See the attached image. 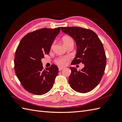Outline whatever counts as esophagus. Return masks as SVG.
Wrapping results in <instances>:
<instances>
[{
    "label": "esophagus",
    "mask_w": 122,
    "mask_h": 122,
    "mask_svg": "<svg viewBox=\"0 0 122 122\" xmlns=\"http://www.w3.org/2000/svg\"><path fill=\"white\" fill-rule=\"evenodd\" d=\"M62 69H63V68H62V67H59V71H61Z\"/></svg>",
    "instance_id": "1"
}]
</instances>
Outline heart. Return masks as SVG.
Wrapping results in <instances>:
<instances>
[{
  "mask_svg": "<svg viewBox=\"0 0 122 122\" xmlns=\"http://www.w3.org/2000/svg\"><path fill=\"white\" fill-rule=\"evenodd\" d=\"M62 41L66 47H67L70 45H74V40L70 36H64L62 38ZM68 60L69 58L68 56H63L56 59L55 60V62L60 66H64Z\"/></svg>",
  "mask_w": 122,
  "mask_h": 122,
  "instance_id": "1",
  "label": "heart"
}]
</instances>
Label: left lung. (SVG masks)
I'll return each instance as SVG.
<instances>
[{
	"mask_svg": "<svg viewBox=\"0 0 122 122\" xmlns=\"http://www.w3.org/2000/svg\"><path fill=\"white\" fill-rule=\"evenodd\" d=\"M61 29L73 38L76 44V54L72 64H84L79 71L70 67L69 84L76 92H89L99 84L104 73L107 57L103 44L91 30L78 27H61Z\"/></svg>",
	"mask_w": 122,
	"mask_h": 122,
	"instance_id": "obj_1",
	"label": "left lung"
}]
</instances>
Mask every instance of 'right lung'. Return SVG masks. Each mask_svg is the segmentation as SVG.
I'll return each instance as SVG.
<instances>
[{
  "mask_svg": "<svg viewBox=\"0 0 122 122\" xmlns=\"http://www.w3.org/2000/svg\"><path fill=\"white\" fill-rule=\"evenodd\" d=\"M60 28H42L28 33L20 41L15 56V71L22 86L28 92L41 95L53 86L59 69L56 65L43 69L41 59L49 54Z\"/></svg>",
  "mask_w": 122,
  "mask_h": 122,
  "instance_id": "1",
  "label": "right lung"
}]
</instances>
